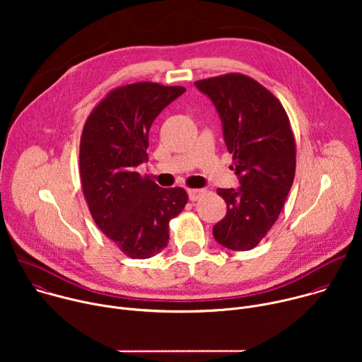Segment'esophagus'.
Here are the masks:
<instances>
[{
	"label": "esophagus",
	"mask_w": 362,
	"mask_h": 362,
	"mask_svg": "<svg viewBox=\"0 0 362 362\" xmlns=\"http://www.w3.org/2000/svg\"><path fill=\"white\" fill-rule=\"evenodd\" d=\"M204 192H206V190H203V189H189V190H187L189 199H190V200H197Z\"/></svg>",
	"instance_id": "1"
}]
</instances>
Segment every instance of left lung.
Returning a JSON list of instances; mask_svg holds the SVG:
<instances>
[{"label":"left lung","mask_w":362,"mask_h":362,"mask_svg":"<svg viewBox=\"0 0 362 362\" xmlns=\"http://www.w3.org/2000/svg\"><path fill=\"white\" fill-rule=\"evenodd\" d=\"M222 119L239 189H218L228 206L214 226L218 243L232 250L257 246L276 222L295 177L296 143L281 101L256 80L228 73L199 80Z\"/></svg>","instance_id":"8db88e82"}]
</instances>
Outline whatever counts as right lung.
Here are the masks:
<instances>
[{
  "label": "right lung",
  "mask_w": 362,
  "mask_h": 362,
  "mask_svg": "<svg viewBox=\"0 0 362 362\" xmlns=\"http://www.w3.org/2000/svg\"><path fill=\"white\" fill-rule=\"evenodd\" d=\"M186 91L140 81L113 88L88 115L80 139V179L91 218L132 259L169 242V222L187 203L183 187H160L136 168L147 160L153 120Z\"/></svg>",
  "instance_id": "obj_1"
}]
</instances>
